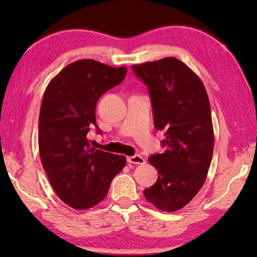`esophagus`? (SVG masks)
Instances as JSON below:
<instances>
[{"label": "esophagus", "instance_id": "1", "mask_svg": "<svg viewBox=\"0 0 257 257\" xmlns=\"http://www.w3.org/2000/svg\"><path fill=\"white\" fill-rule=\"evenodd\" d=\"M127 162L128 163H133V164H144L146 161L141 155H134V156H128Z\"/></svg>", "mask_w": 257, "mask_h": 257}]
</instances>
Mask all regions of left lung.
I'll list each match as a JSON object with an SVG mask.
<instances>
[{
	"label": "left lung",
	"mask_w": 257,
	"mask_h": 257,
	"mask_svg": "<svg viewBox=\"0 0 257 257\" xmlns=\"http://www.w3.org/2000/svg\"><path fill=\"white\" fill-rule=\"evenodd\" d=\"M132 69L147 86L154 127L165 136L161 142L165 151L149 159L159 178L144 196L159 210L175 212L195 197L210 169L214 146L210 101L202 80L176 58Z\"/></svg>",
	"instance_id": "left-lung-1"
}]
</instances>
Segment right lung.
<instances>
[{
    "instance_id": "obj_1",
    "label": "right lung",
    "mask_w": 257,
    "mask_h": 257,
    "mask_svg": "<svg viewBox=\"0 0 257 257\" xmlns=\"http://www.w3.org/2000/svg\"><path fill=\"white\" fill-rule=\"evenodd\" d=\"M125 75V67L79 60L61 70L45 89L38 120L41 161L55 194L76 210L102 202L125 165L123 155L95 150L87 138L93 125L101 133L95 116L99 97Z\"/></svg>"
}]
</instances>
